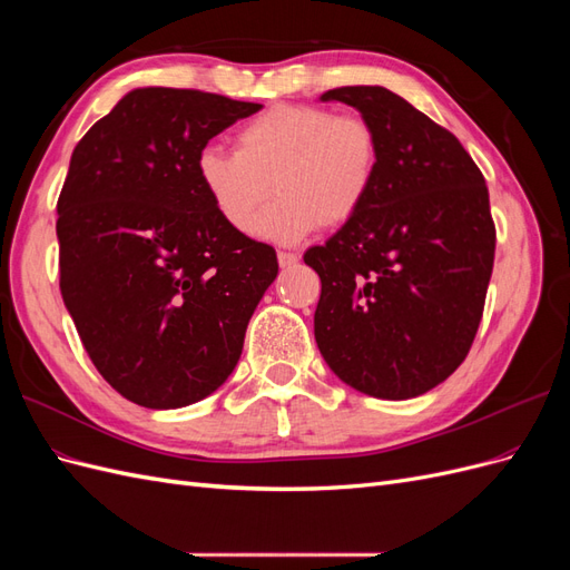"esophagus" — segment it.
I'll return each instance as SVG.
<instances>
[{
  "mask_svg": "<svg viewBox=\"0 0 570 570\" xmlns=\"http://www.w3.org/2000/svg\"><path fill=\"white\" fill-rule=\"evenodd\" d=\"M297 262H299L297 254H292V252H278V264H281V268H292Z\"/></svg>",
  "mask_w": 570,
  "mask_h": 570,
  "instance_id": "1",
  "label": "esophagus"
}]
</instances>
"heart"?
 <instances>
[{"instance_id":"1","label":"heart","mask_w":570,"mask_h":570,"mask_svg":"<svg viewBox=\"0 0 570 570\" xmlns=\"http://www.w3.org/2000/svg\"><path fill=\"white\" fill-rule=\"evenodd\" d=\"M381 168V142L364 116L316 105H275L235 132V151L206 145L195 174L214 212L249 235L262 206L278 195L256 233L292 245L352 220L366 204Z\"/></svg>"}]
</instances>
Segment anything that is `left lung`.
I'll return each instance as SVG.
<instances>
[{"label":"left lung","instance_id":"left-lung-1","mask_svg":"<svg viewBox=\"0 0 570 570\" xmlns=\"http://www.w3.org/2000/svg\"><path fill=\"white\" fill-rule=\"evenodd\" d=\"M361 111L381 168L361 212L304 264L321 278L314 335L342 383L411 400L469 354L494 264L485 178L456 137L381 85L321 95Z\"/></svg>","mask_w":570,"mask_h":570}]
</instances>
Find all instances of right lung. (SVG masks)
Returning a JSON list of instances; mask_svg holds the SVG:
<instances>
[{"label": "right lung", "instance_id": "add662e5", "mask_svg": "<svg viewBox=\"0 0 570 570\" xmlns=\"http://www.w3.org/2000/svg\"><path fill=\"white\" fill-rule=\"evenodd\" d=\"M254 101L140 88L85 132L57 202L59 287L101 377L147 409H180L228 381L271 245L230 230L195 174L212 137Z\"/></svg>", "mask_w": 570, "mask_h": 570}]
</instances>
